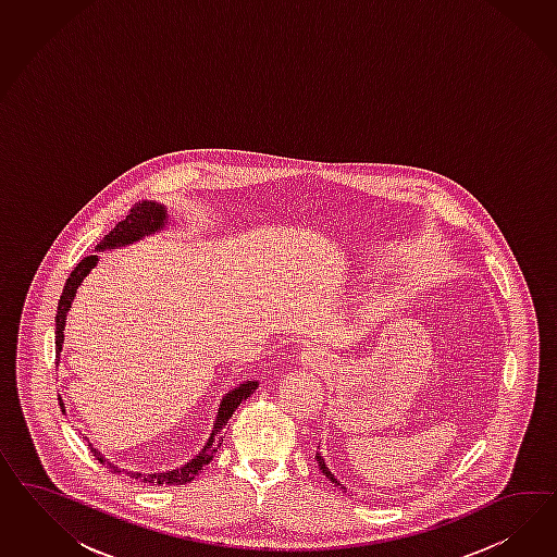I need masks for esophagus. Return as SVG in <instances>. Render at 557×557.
I'll return each mask as SVG.
<instances>
[{
  "label": "esophagus",
  "mask_w": 557,
  "mask_h": 557,
  "mask_svg": "<svg viewBox=\"0 0 557 557\" xmlns=\"http://www.w3.org/2000/svg\"><path fill=\"white\" fill-rule=\"evenodd\" d=\"M331 357L333 355L329 354L324 347L317 345V347H308L304 351L302 363L306 368H310V370H321V368L331 363Z\"/></svg>",
  "instance_id": "obj_1"
}]
</instances>
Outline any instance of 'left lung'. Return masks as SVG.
I'll return each mask as SVG.
<instances>
[{"label": "left lung", "mask_w": 557, "mask_h": 557, "mask_svg": "<svg viewBox=\"0 0 557 557\" xmlns=\"http://www.w3.org/2000/svg\"><path fill=\"white\" fill-rule=\"evenodd\" d=\"M317 461H319V468H321L322 473H324V475H326V478H329V480H331L333 484H337V486H341V488L345 490V486H343V484H338L337 478L333 475V472H331V470L326 468V463H324V459H322L321 454H317ZM345 492H347V490H345Z\"/></svg>", "instance_id": "left-lung-1"}]
</instances>
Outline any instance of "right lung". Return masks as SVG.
Listing matches in <instances>:
<instances>
[{
    "instance_id": "right-lung-1",
    "label": "right lung",
    "mask_w": 557,
    "mask_h": 557,
    "mask_svg": "<svg viewBox=\"0 0 557 557\" xmlns=\"http://www.w3.org/2000/svg\"><path fill=\"white\" fill-rule=\"evenodd\" d=\"M163 224H165V210H163V206L154 202L135 203L131 208V212L120 220L119 224L108 235L103 236V240L98 245V249H110V247H119V245H128L131 240H136L140 236L151 235L154 231L163 228ZM96 261H98V255L84 257L73 268L67 282H65L61 300H59V308H57V317H54V324H57V331H54V335H57L54 337V351H57V357H59L61 349H63V331H65L67 310L71 308V302H73V296H75L79 284L84 282L85 275L96 265ZM257 386H259L257 382H245V384H240L238 388L233 389L231 394H226L222 398L219 417H216V422H214V431H212V435L208 438L206 447L189 463H186L184 468L173 470V472L149 473V475L138 472H126V475H131L133 480H138L143 484H149V486H182V484L191 482L198 475V472L202 470L203 466H208L212 461V457L216 456L220 443H222V435H224V426H226L228 419L233 417L236 406L240 405L243 400H247L257 389ZM89 449H91V454L96 456L101 466H106V468L120 473L119 468L114 463L106 461L103 456H100L91 445H89Z\"/></svg>"
}]
</instances>
